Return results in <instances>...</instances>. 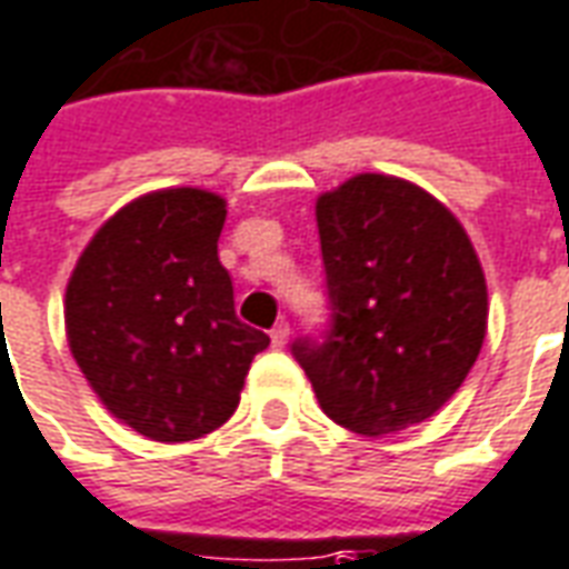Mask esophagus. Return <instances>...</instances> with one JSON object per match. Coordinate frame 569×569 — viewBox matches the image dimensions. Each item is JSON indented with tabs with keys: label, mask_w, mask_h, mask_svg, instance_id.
Here are the masks:
<instances>
[{
	"label": "esophagus",
	"mask_w": 569,
	"mask_h": 569,
	"mask_svg": "<svg viewBox=\"0 0 569 569\" xmlns=\"http://www.w3.org/2000/svg\"><path fill=\"white\" fill-rule=\"evenodd\" d=\"M271 341H273V348H286V341H289V323L273 326Z\"/></svg>",
	"instance_id": "1"
}]
</instances>
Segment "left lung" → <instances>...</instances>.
I'll return each mask as SVG.
<instances>
[{
	"label": "left lung",
	"instance_id": "1",
	"mask_svg": "<svg viewBox=\"0 0 569 569\" xmlns=\"http://www.w3.org/2000/svg\"><path fill=\"white\" fill-rule=\"evenodd\" d=\"M332 329L292 345L320 409L353 435L431 419L487 336V277L471 237L412 181L360 172L317 197Z\"/></svg>",
	"mask_w": 569,
	"mask_h": 569
}]
</instances>
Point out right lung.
Masks as SVG:
<instances>
[{
	"label": "right lung",
	"instance_id": "add662e5",
	"mask_svg": "<svg viewBox=\"0 0 569 569\" xmlns=\"http://www.w3.org/2000/svg\"><path fill=\"white\" fill-rule=\"evenodd\" d=\"M228 200L162 188L94 230L67 280V345L107 412L160 443L216 431L271 339L233 313L218 261Z\"/></svg>",
	"mask_w": 569,
	"mask_h": 569
}]
</instances>
